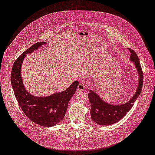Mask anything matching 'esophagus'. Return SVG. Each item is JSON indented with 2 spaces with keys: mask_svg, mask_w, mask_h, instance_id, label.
<instances>
[{
  "mask_svg": "<svg viewBox=\"0 0 155 155\" xmlns=\"http://www.w3.org/2000/svg\"><path fill=\"white\" fill-rule=\"evenodd\" d=\"M85 88H86L85 85L83 84L82 82H81L80 84L78 85L77 90H78V91H79V92H83V91L85 90Z\"/></svg>",
  "mask_w": 155,
  "mask_h": 155,
  "instance_id": "obj_1",
  "label": "esophagus"
}]
</instances>
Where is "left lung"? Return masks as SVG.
Returning a JSON list of instances; mask_svg holds the SVG:
<instances>
[{"mask_svg": "<svg viewBox=\"0 0 155 155\" xmlns=\"http://www.w3.org/2000/svg\"><path fill=\"white\" fill-rule=\"evenodd\" d=\"M131 55L130 61L134 63L139 76L138 85L136 92L129 101L122 104H110L102 100L101 97L92 90H90L88 98L91 104V118L99 125L108 126L117 123L124 117L132 107L135 101L141 92L143 74L139 61L138 56L135 51L128 48Z\"/></svg>", "mask_w": 155, "mask_h": 155, "instance_id": "obj_1", "label": "left lung"}]
</instances>
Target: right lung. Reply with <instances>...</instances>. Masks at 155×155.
<instances>
[{
	"mask_svg": "<svg viewBox=\"0 0 155 155\" xmlns=\"http://www.w3.org/2000/svg\"><path fill=\"white\" fill-rule=\"evenodd\" d=\"M46 42L35 43L14 62L11 73V84L15 98L23 112L31 120L45 127H51L61 121L68 104L76 92L78 81H74L67 90L45 97L33 96L25 88L21 77V66L26 55L33 52Z\"/></svg>",
	"mask_w": 155,
	"mask_h": 155,
	"instance_id": "1",
	"label": "right lung"
}]
</instances>
